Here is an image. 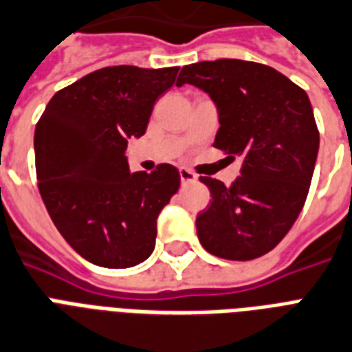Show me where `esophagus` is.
Instances as JSON below:
<instances>
[{
	"label": "esophagus",
	"instance_id": "esophagus-1",
	"mask_svg": "<svg viewBox=\"0 0 352 352\" xmlns=\"http://www.w3.org/2000/svg\"><path fill=\"white\" fill-rule=\"evenodd\" d=\"M179 179H182V184L187 185V184H195L196 179V174L190 173L189 168H179Z\"/></svg>",
	"mask_w": 352,
	"mask_h": 352
}]
</instances>
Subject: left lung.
<instances>
[{
  "label": "left lung",
  "instance_id": "8db88e82",
  "mask_svg": "<svg viewBox=\"0 0 352 352\" xmlns=\"http://www.w3.org/2000/svg\"><path fill=\"white\" fill-rule=\"evenodd\" d=\"M184 84L219 106L214 148L242 157L230 187L200 176L213 198L196 217L198 239L220 258L261 257L285 239L309 195L320 148L309 95L274 67L236 58L185 65L176 86Z\"/></svg>",
  "mask_w": 352,
  "mask_h": 352
}]
</instances>
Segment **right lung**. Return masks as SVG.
<instances>
[{
	"label": "right lung",
	"mask_w": 352,
	"mask_h": 352,
	"mask_svg": "<svg viewBox=\"0 0 352 352\" xmlns=\"http://www.w3.org/2000/svg\"><path fill=\"white\" fill-rule=\"evenodd\" d=\"M179 67L110 65L53 95L34 130L38 190L67 244L102 268H130L154 250L157 214L178 168L128 173V138L143 135Z\"/></svg>",
	"instance_id": "obj_1"
}]
</instances>
